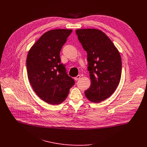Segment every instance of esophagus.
Instances as JSON below:
<instances>
[{"mask_svg":"<svg viewBox=\"0 0 147 147\" xmlns=\"http://www.w3.org/2000/svg\"><path fill=\"white\" fill-rule=\"evenodd\" d=\"M80 77H81V76H80V75H78L77 77H74V80H75L76 81H77V80H78L80 78Z\"/></svg>","mask_w":147,"mask_h":147,"instance_id":"34e87169","label":"esophagus"}]
</instances>
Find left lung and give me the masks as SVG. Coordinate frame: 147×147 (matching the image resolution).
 <instances>
[{"mask_svg": "<svg viewBox=\"0 0 147 147\" xmlns=\"http://www.w3.org/2000/svg\"><path fill=\"white\" fill-rule=\"evenodd\" d=\"M76 32L87 52L91 84L85 95L92 102H100L111 96L119 85L121 73L120 53L112 40L100 30L79 29Z\"/></svg>", "mask_w": 147, "mask_h": 147, "instance_id": "1", "label": "left lung"}]
</instances>
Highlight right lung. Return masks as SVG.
Returning <instances> with one entry per match:
<instances>
[{"instance_id":"obj_1","label":"right lung","mask_w":147,"mask_h":147,"mask_svg":"<svg viewBox=\"0 0 147 147\" xmlns=\"http://www.w3.org/2000/svg\"><path fill=\"white\" fill-rule=\"evenodd\" d=\"M71 32L65 29L50 30L39 38L28 53V80L36 95L51 105L64 101L75 84L60 58L61 48Z\"/></svg>"}]
</instances>
